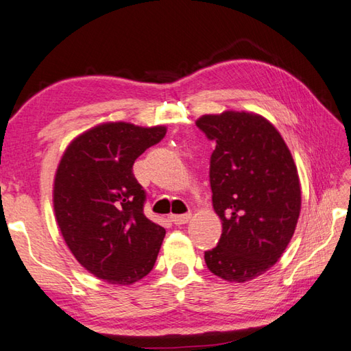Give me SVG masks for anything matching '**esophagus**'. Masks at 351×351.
I'll return each instance as SVG.
<instances>
[{
  "label": "esophagus",
  "mask_w": 351,
  "mask_h": 351,
  "mask_svg": "<svg viewBox=\"0 0 351 351\" xmlns=\"http://www.w3.org/2000/svg\"><path fill=\"white\" fill-rule=\"evenodd\" d=\"M170 219L175 225H184L191 219V213H185V215H171Z\"/></svg>",
  "instance_id": "esophagus-1"
}]
</instances>
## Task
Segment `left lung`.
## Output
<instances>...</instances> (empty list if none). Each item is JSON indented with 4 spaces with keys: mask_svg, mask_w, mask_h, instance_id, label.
I'll return each mask as SVG.
<instances>
[{
    "mask_svg": "<svg viewBox=\"0 0 351 351\" xmlns=\"http://www.w3.org/2000/svg\"><path fill=\"white\" fill-rule=\"evenodd\" d=\"M196 126L216 143L210 185L222 221V236L205 251V263L215 276L243 283L276 265L291 242L301 210L297 166L262 115L225 111L202 115Z\"/></svg>",
    "mask_w": 351,
    "mask_h": 351,
    "instance_id": "8db88e82",
    "label": "left lung"
}]
</instances>
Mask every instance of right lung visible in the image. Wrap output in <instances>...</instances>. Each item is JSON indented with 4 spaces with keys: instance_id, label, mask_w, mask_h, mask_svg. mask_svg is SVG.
Listing matches in <instances>:
<instances>
[{
    "instance_id": "1",
    "label": "right lung",
    "mask_w": 351,
    "mask_h": 351,
    "mask_svg": "<svg viewBox=\"0 0 351 351\" xmlns=\"http://www.w3.org/2000/svg\"><path fill=\"white\" fill-rule=\"evenodd\" d=\"M167 129L103 123L73 140L54 176L53 205L75 260L111 285H132L152 271L166 230L144 216L146 191L134 162Z\"/></svg>"
}]
</instances>
